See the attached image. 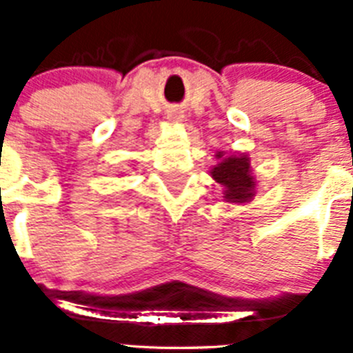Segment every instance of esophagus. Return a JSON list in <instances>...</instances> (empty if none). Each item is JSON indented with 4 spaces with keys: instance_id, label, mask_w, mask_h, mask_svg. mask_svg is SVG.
<instances>
[{
    "instance_id": "1",
    "label": "esophagus",
    "mask_w": 353,
    "mask_h": 353,
    "mask_svg": "<svg viewBox=\"0 0 353 353\" xmlns=\"http://www.w3.org/2000/svg\"><path fill=\"white\" fill-rule=\"evenodd\" d=\"M170 121H171V122H182V121H183V115H182V112H174V113H170Z\"/></svg>"
}]
</instances>
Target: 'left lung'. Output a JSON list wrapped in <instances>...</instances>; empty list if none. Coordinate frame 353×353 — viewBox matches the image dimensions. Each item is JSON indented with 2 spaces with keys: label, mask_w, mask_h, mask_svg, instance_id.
I'll list each match as a JSON object with an SVG mask.
<instances>
[{
  "label": "left lung",
  "mask_w": 353,
  "mask_h": 353,
  "mask_svg": "<svg viewBox=\"0 0 353 353\" xmlns=\"http://www.w3.org/2000/svg\"><path fill=\"white\" fill-rule=\"evenodd\" d=\"M219 163L210 170V176L222 185V198L228 203L245 205L250 203L255 196V176L252 174L250 157L247 154L224 155L216 152Z\"/></svg>",
  "instance_id": "obj_1"
}]
</instances>
